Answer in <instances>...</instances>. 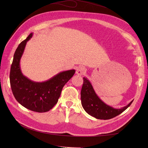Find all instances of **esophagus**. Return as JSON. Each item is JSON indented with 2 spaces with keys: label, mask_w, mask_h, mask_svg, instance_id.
Instances as JSON below:
<instances>
[{
  "label": "esophagus",
  "mask_w": 148,
  "mask_h": 148,
  "mask_svg": "<svg viewBox=\"0 0 148 148\" xmlns=\"http://www.w3.org/2000/svg\"><path fill=\"white\" fill-rule=\"evenodd\" d=\"M85 71H86V69H85V68H84L83 66H80V67H78V68L77 69V70H76V74L78 76H82L85 73Z\"/></svg>",
  "instance_id": "esophagus-1"
}]
</instances>
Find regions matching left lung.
Returning <instances> with one entry per match:
<instances>
[{"label": "left lung", "instance_id": "8db88e82", "mask_svg": "<svg viewBox=\"0 0 148 148\" xmlns=\"http://www.w3.org/2000/svg\"><path fill=\"white\" fill-rule=\"evenodd\" d=\"M82 105L84 110L93 117L101 120H108L122 113L131 105L133 101L120 109L114 108L106 104L98 97L91 82L83 78V84L81 91Z\"/></svg>", "mask_w": 148, "mask_h": 148}]
</instances>
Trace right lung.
Segmentation results:
<instances>
[{"instance_id": "1", "label": "right lung", "mask_w": 148, "mask_h": 148, "mask_svg": "<svg viewBox=\"0 0 148 148\" xmlns=\"http://www.w3.org/2000/svg\"><path fill=\"white\" fill-rule=\"evenodd\" d=\"M31 33L15 52L10 73L12 91L16 100L25 108L37 112L50 110L59 100L62 88L75 73L74 69L61 71L42 82L31 80L22 73L20 60Z\"/></svg>"}]
</instances>
